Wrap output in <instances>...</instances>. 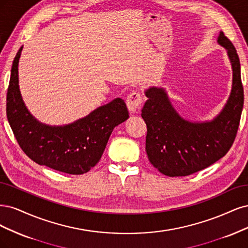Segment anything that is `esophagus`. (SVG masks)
<instances>
[{
  "instance_id": "1",
  "label": "esophagus",
  "mask_w": 248,
  "mask_h": 248,
  "mask_svg": "<svg viewBox=\"0 0 248 248\" xmlns=\"http://www.w3.org/2000/svg\"><path fill=\"white\" fill-rule=\"evenodd\" d=\"M142 95L138 92H132L129 95H127L126 99V106L131 111V113L138 112V111L142 107Z\"/></svg>"
}]
</instances>
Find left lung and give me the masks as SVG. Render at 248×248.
<instances>
[{
    "instance_id": "obj_1",
    "label": "left lung",
    "mask_w": 248,
    "mask_h": 248,
    "mask_svg": "<svg viewBox=\"0 0 248 248\" xmlns=\"http://www.w3.org/2000/svg\"><path fill=\"white\" fill-rule=\"evenodd\" d=\"M233 70V85L221 112L209 122L193 123L179 115L163 87L145 91L141 116L147 125L145 149L149 162L170 177L187 176L217 162L233 145L244 103L240 61L236 48L220 31Z\"/></svg>"
}]
</instances>
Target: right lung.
Segmentation results:
<instances>
[{"label":"right lung","instance_id":"1","mask_svg":"<svg viewBox=\"0 0 248 248\" xmlns=\"http://www.w3.org/2000/svg\"><path fill=\"white\" fill-rule=\"evenodd\" d=\"M15 57L7 92V118L19 146L39 165L72 175L89 172L98 164L113 129L129 118L125 103L116 98L89 115L66 125L38 122L23 103L18 85V62Z\"/></svg>","mask_w":248,"mask_h":248}]
</instances>
